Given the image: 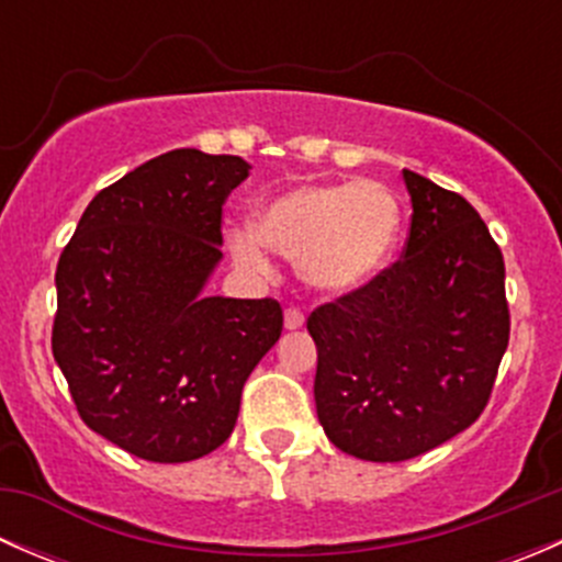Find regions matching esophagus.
I'll use <instances>...</instances> for the list:
<instances>
[{"label": "esophagus", "mask_w": 562, "mask_h": 562, "mask_svg": "<svg viewBox=\"0 0 562 562\" xmlns=\"http://www.w3.org/2000/svg\"><path fill=\"white\" fill-rule=\"evenodd\" d=\"M304 326V313L299 307H288L285 310V328H302Z\"/></svg>", "instance_id": "34e87169"}]
</instances>
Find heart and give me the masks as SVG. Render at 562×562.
I'll return each mask as SVG.
<instances>
[{"label": "heart", "instance_id": "obj_1", "mask_svg": "<svg viewBox=\"0 0 562 562\" xmlns=\"http://www.w3.org/2000/svg\"><path fill=\"white\" fill-rule=\"evenodd\" d=\"M402 212L381 181L299 184L258 209L252 225L231 231L245 269H269V247L296 258L299 274L323 291L364 285L389 263Z\"/></svg>", "mask_w": 562, "mask_h": 562}]
</instances>
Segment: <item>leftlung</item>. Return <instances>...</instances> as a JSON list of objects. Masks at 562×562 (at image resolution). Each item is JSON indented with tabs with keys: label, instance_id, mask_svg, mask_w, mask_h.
Listing matches in <instances>:
<instances>
[{
	"label": "left lung",
	"instance_id": "8db88e82",
	"mask_svg": "<svg viewBox=\"0 0 562 562\" xmlns=\"http://www.w3.org/2000/svg\"><path fill=\"white\" fill-rule=\"evenodd\" d=\"M413 214L402 258L307 317L315 405L328 440L402 462L484 413L508 348L506 266L459 192L402 171Z\"/></svg>",
	"mask_w": 562,
	"mask_h": 562
}]
</instances>
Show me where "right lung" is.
Here are the masks:
<instances>
[{
  "label": "right lung",
  "mask_w": 562,
  "mask_h": 562,
  "mask_svg": "<svg viewBox=\"0 0 562 562\" xmlns=\"http://www.w3.org/2000/svg\"><path fill=\"white\" fill-rule=\"evenodd\" d=\"M247 176L241 157L166 151L100 190L59 255L56 364L83 424L146 462L223 446L282 334L277 299L201 293Z\"/></svg>",
  "instance_id": "add662e5"
}]
</instances>
